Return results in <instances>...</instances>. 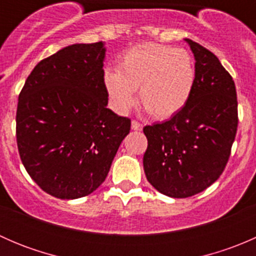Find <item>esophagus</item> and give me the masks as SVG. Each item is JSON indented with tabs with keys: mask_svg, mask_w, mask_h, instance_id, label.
Returning a JSON list of instances; mask_svg holds the SVG:
<instances>
[{
	"mask_svg": "<svg viewBox=\"0 0 256 256\" xmlns=\"http://www.w3.org/2000/svg\"><path fill=\"white\" fill-rule=\"evenodd\" d=\"M131 128L135 131H141L142 130V124L138 122V121L136 120H132V122H131Z\"/></svg>",
	"mask_w": 256,
	"mask_h": 256,
	"instance_id": "obj_1",
	"label": "esophagus"
}]
</instances>
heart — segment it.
<instances>
[{
    "instance_id": "heart-1",
    "label": "heart",
    "mask_w": 256,
    "mask_h": 256,
    "mask_svg": "<svg viewBox=\"0 0 256 256\" xmlns=\"http://www.w3.org/2000/svg\"><path fill=\"white\" fill-rule=\"evenodd\" d=\"M196 66L186 49L144 43L126 50L118 73L108 70L105 89L114 109L128 112L136 104L138 90L142 106L156 118H168L186 106L196 84Z\"/></svg>"
}]
</instances>
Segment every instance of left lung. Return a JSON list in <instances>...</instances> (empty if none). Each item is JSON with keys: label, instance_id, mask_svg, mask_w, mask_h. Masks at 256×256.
Here are the masks:
<instances>
[{"label": "left lung", "instance_id": "obj_1", "mask_svg": "<svg viewBox=\"0 0 256 256\" xmlns=\"http://www.w3.org/2000/svg\"><path fill=\"white\" fill-rule=\"evenodd\" d=\"M196 59L190 100L170 120L144 126L147 180L164 196L187 198L223 174L238 128L234 80L207 48L186 38Z\"/></svg>", "mask_w": 256, "mask_h": 256}]
</instances>
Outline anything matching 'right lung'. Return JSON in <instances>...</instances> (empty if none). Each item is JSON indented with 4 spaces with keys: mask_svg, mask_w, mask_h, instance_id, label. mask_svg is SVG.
Masks as SVG:
<instances>
[{
    "mask_svg": "<svg viewBox=\"0 0 256 256\" xmlns=\"http://www.w3.org/2000/svg\"><path fill=\"white\" fill-rule=\"evenodd\" d=\"M104 43L72 44L40 60L18 96L17 146L30 178L60 200L105 180L130 118L108 109Z\"/></svg>",
    "mask_w": 256,
    "mask_h": 256,
    "instance_id": "add662e5",
    "label": "right lung"
}]
</instances>
